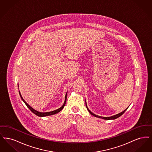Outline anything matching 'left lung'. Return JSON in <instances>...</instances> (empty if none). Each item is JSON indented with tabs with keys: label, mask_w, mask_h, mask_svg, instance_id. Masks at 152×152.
<instances>
[{
	"label": "left lung",
	"mask_w": 152,
	"mask_h": 152,
	"mask_svg": "<svg viewBox=\"0 0 152 152\" xmlns=\"http://www.w3.org/2000/svg\"><path fill=\"white\" fill-rule=\"evenodd\" d=\"M86 107H87V110L89 111V112L92 115H93V116L96 117H99V118H100L104 119V120H115V119H116V118H117L118 117H120L121 115H123V114L124 113V112L127 110V109L128 108V107H128L127 108L125 109L122 112H121V113H118V114H117L116 115L110 116V117H102V116H97V115H95L94 113H93L91 111H90V110L88 108L87 103H86Z\"/></svg>",
	"instance_id": "left-lung-1"
}]
</instances>
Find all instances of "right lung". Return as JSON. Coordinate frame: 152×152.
Instances as JSON below:
<instances>
[{
    "label": "right lung",
    "instance_id": "obj_1",
    "mask_svg": "<svg viewBox=\"0 0 152 152\" xmlns=\"http://www.w3.org/2000/svg\"><path fill=\"white\" fill-rule=\"evenodd\" d=\"M18 87H19V86H18ZM19 94H20V96L22 100L26 104V105H27V107L31 110V111L32 113H34V114H35L36 116H39V117H45V116H51V115H55V114L58 113L59 112H60L64 108V106H65V103H66V101L67 92L66 93V94H65V101H64V102L63 105L60 108H59L56 109V110H53V111H51V112H40L37 111L35 109L32 108L29 105H28V104L25 101V100L23 99L22 95L20 94V91H19Z\"/></svg>",
    "mask_w": 152,
    "mask_h": 152
}]
</instances>
